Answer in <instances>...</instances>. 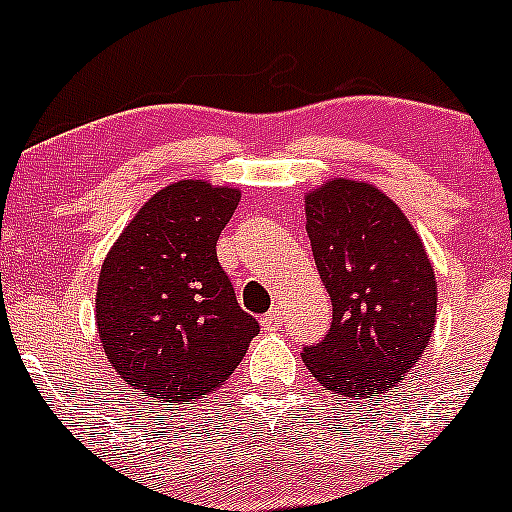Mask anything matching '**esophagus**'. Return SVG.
Masks as SVG:
<instances>
[{
    "label": "esophagus",
    "instance_id": "esophagus-1",
    "mask_svg": "<svg viewBox=\"0 0 512 512\" xmlns=\"http://www.w3.org/2000/svg\"><path fill=\"white\" fill-rule=\"evenodd\" d=\"M260 325H262V330H265V332H275L277 327L282 325V307L280 305L272 307V310L267 312L265 317H262Z\"/></svg>",
    "mask_w": 512,
    "mask_h": 512
}]
</instances>
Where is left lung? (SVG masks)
Instances as JSON below:
<instances>
[{
	"instance_id": "left-lung-1",
	"label": "left lung",
	"mask_w": 512,
	"mask_h": 512,
	"mask_svg": "<svg viewBox=\"0 0 512 512\" xmlns=\"http://www.w3.org/2000/svg\"><path fill=\"white\" fill-rule=\"evenodd\" d=\"M305 217L332 325L325 340L302 350V360L330 393L385 395L433 337V262L405 212L370 182H322L305 192Z\"/></svg>"
}]
</instances>
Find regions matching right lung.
<instances>
[{"label": "right lung", "instance_id": "add662e5", "mask_svg": "<svg viewBox=\"0 0 512 512\" xmlns=\"http://www.w3.org/2000/svg\"><path fill=\"white\" fill-rule=\"evenodd\" d=\"M240 197L230 185L172 182L109 247L94 320L109 365L137 393L177 405L205 398L230 380L260 332L215 250Z\"/></svg>", "mask_w": 512, "mask_h": 512}]
</instances>
